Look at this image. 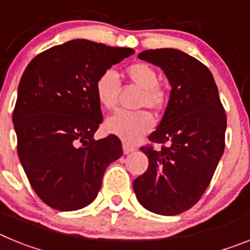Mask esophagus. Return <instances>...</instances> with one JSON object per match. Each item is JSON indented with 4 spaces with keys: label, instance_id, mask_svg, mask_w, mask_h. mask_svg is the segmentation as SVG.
<instances>
[{
    "label": "esophagus",
    "instance_id": "esophagus-1",
    "mask_svg": "<svg viewBox=\"0 0 250 250\" xmlns=\"http://www.w3.org/2000/svg\"><path fill=\"white\" fill-rule=\"evenodd\" d=\"M123 150H124V154H130L135 150V146H132V145L127 144V143H124L123 144Z\"/></svg>",
    "mask_w": 250,
    "mask_h": 250
}]
</instances>
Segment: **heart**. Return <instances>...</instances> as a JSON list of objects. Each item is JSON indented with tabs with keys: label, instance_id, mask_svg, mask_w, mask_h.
<instances>
[{
	"label": "heart",
	"instance_id": "heart-1",
	"mask_svg": "<svg viewBox=\"0 0 250 250\" xmlns=\"http://www.w3.org/2000/svg\"><path fill=\"white\" fill-rule=\"evenodd\" d=\"M125 74L132 83L143 89L139 106L151 110H161L167 104V94L159 87L158 72L152 66L145 62H135L125 68ZM118 74L112 70H106L95 83V92L99 104L107 110L116 109L119 101ZM106 130L120 138L125 143H136L155 125L152 115L149 111H119L106 120Z\"/></svg>",
	"mask_w": 250,
	"mask_h": 250
}]
</instances>
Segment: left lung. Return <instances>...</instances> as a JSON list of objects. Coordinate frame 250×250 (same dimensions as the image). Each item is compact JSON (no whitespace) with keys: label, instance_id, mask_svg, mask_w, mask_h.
Instances as JSON below:
<instances>
[{"label":"left lung","instance_id":"8db88e82","mask_svg":"<svg viewBox=\"0 0 250 250\" xmlns=\"http://www.w3.org/2000/svg\"><path fill=\"white\" fill-rule=\"evenodd\" d=\"M138 57L161 67L171 92L149 136L161 149L140 147L149 167L132 188L145 209L176 215L198 203L210 184L225 147L227 115L213 75L199 60L175 48L146 50Z\"/></svg>","mask_w":250,"mask_h":250}]
</instances>
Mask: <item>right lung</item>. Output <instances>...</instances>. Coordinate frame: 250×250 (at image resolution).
Instances as JSON below:
<instances>
[{
	"label": "right lung",
	"mask_w": 250,
	"mask_h": 250,
	"mask_svg": "<svg viewBox=\"0 0 250 250\" xmlns=\"http://www.w3.org/2000/svg\"><path fill=\"white\" fill-rule=\"evenodd\" d=\"M132 48L72 40L32 59L22 75L12 121L28 182L48 207L77 210L94 202L121 141L95 140L103 121L95 83Z\"/></svg>",
	"instance_id": "right-lung-1"
}]
</instances>
